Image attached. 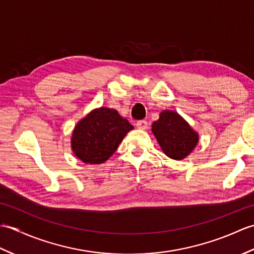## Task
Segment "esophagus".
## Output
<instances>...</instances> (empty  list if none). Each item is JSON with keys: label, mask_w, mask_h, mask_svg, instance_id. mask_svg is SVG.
<instances>
[{"label": "esophagus", "mask_w": 254, "mask_h": 254, "mask_svg": "<svg viewBox=\"0 0 254 254\" xmlns=\"http://www.w3.org/2000/svg\"><path fill=\"white\" fill-rule=\"evenodd\" d=\"M136 127H137V128H139V130H146V128L148 127V123L145 120H139L136 122Z\"/></svg>", "instance_id": "1"}]
</instances>
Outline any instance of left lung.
Segmentation results:
<instances>
[{
	"label": "left lung",
	"instance_id": "left-lung-1",
	"mask_svg": "<svg viewBox=\"0 0 254 254\" xmlns=\"http://www.w3.org/2000/svg\"><path fill=\"white\" fill-rule=\"evenodd\" d=\"M152 131L168 157L180 160L190 154L198 142V135L174 111L166 110L153 123Z\"/></svg>",
	"mask_w": 254,
	"mask_h": 254
}]
</instances>
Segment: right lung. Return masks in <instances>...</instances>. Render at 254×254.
Here are the masks:
<instances>
[{
  "label": "right lung",
  "instance_id": "1",
  "mask_svg": "<svg viewBox=\"0 0 254 254\" xmlns=\"http://www.w3.org/2000/svg\"><path fill=\"white\" fill-rule=\"evenodd\" d=\"M132 128L133 126L118 111L101 107L91 111L75 127L72 149L85 164H102L116 152Z\"/></svg>",
  "mask_w": 254,
  "mask_h": 254
}]
</instances>
